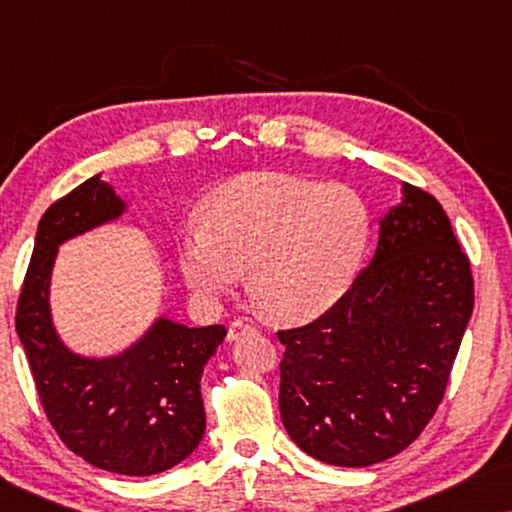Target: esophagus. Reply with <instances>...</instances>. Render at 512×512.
Returning <instances> with one entry per match:
<instances>
[{"label":"esophagus","mask_w":512,"mask_h":512,"mask_svg":"<svg viewBox=\"0 0 512 512\" xmlns=\"http://www.w3.org/2000/svg\"><path fill=\"white\" fill-rule=\"evenodd\" d=\"M244 333H256V326L244 324V321H233V324H230V328H228V340L233 342V340H237Z\"/></svg>","instance_id":"obj_1"}]
</instances>
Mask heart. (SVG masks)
Segmentation results:
<instances>
[{"label": "heart", "instance_id": "heart-1", "mask_svg": "<svg viewBox=\"0 0 512 512\" xmlns=\"http://www.w3.org/2000/svg\"><path fill=\"white\" fill-rule=\"evenodd\" d=\"M368 237V205L352 186L256 172L214 191L205 219L186 223L179 268L205 303L228 296L247 270L265 312L293 324L338 303Z\"/></svg>", "mask_w": 512, "mask_h": 512}]
</instances>
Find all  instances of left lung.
Listing matches in <instances>:
<instances>
[{
  "label": "left lung",
  "instance_id": "8db88e82",
  "mask_svg": "<svg viewBox=\"0 0 512 512\" xmlns=\"http://www.w3.org/2000/svg\"><path fill=\"white\" fill-rule=\"evenodd\" d=\"M401 193L345 296L277 333L284 429L331 466L380 464L422 433L473 314L471 265L445 209L405 181Z\"/></svg>",
  "mask_w": 512,
  "mask_h": 512
}]
</instances>
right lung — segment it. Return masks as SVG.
I'll return each mask as SVG.
<instances>
[{
  "instance_id": "1",
  "label": "right lung",
  "mask_w": 512,
  "mask_h": 512,
  "mask_svg": "<svg viewBox=\"0 0 512 512\" xmlns=\"http://www.w3.org/2000/svg\"><path fill=\"white\" fill-rule=\"evenodd\" d=\"M125 212L128 202L102 174L46 209L20 291L16 331L62 443L102 471L156 475L181 464L205 436L200 377L226 326L188 328L156 317L130 347L111 356H83L62 342L51 314L60 244Z\"/></svg>"
}]
</instances>
